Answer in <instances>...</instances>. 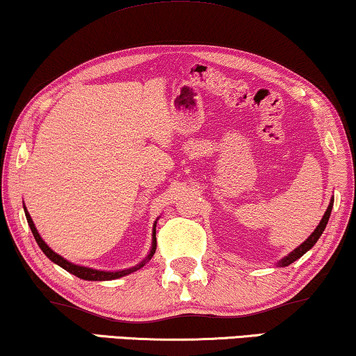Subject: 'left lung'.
Listing matches in <instances>:
<instances>
[{
  "instance_id": "8db88e82",
  "label": "left lung",
  "mask_w": 356,
  "mask_h": 356,
  "mask_svg": "<svg viewBox=\"0 0 356 356\" xmlns=\"http://www.w3.org/2000/svg\"><path fill=\"white\" fill-rule=\"evenodd\" d=\"M332 206H334V199H332V201H330L329 207H327V211H325L324 217H323V220L319 222V225L316 227V230H314L313 233H311V236L308 238V240H306V241L303 243V245H300L298 248H296V250L291 251L289 256L284 257V259H282V261L279 262V266H282V267H285V266H290L291 262H295L296 259H300V257L303 256L306 251H309L311 248H313V246L316 245V241L319 240V236L323 235V232H324L325 225H327V220H329V217H330V211H332Z\"/></svg>"
}]
</instances>
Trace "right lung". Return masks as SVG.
Masks as SVG:
<instances>
[{
	"mask_svg": "<svg viewBox=\"0 0 356 356\" xmlns=\"http://www.w3.org/2000/svg\"><path fill=\"white\" fill-rule=\"evenodd\" d=\"M26 217H27L29 227H31V230H32V233H33V238H35L37 245L40 246V250H42L43 252H45L47 257H50V259H51L53 262H55V264L61 266L63 269H65V270L71 272V274H74L76 277H79V279H84V280H113V279H120V277H123V275H128V274H131V272H134V270L140 269V267H143V266L145 264V261H149L150 257L154 256L155 248H157V240H155V227H154V241H152V250H150V254L147 256V259L140 262L139 266L133 267V269H126V270H120V272H105V270L89 269V267H82V266L71 264L70 261L63 259V257H61L60 254H56L55 251H51L50 248L47 246V243L42 240L40 235H38L37 228H35V225H33L32 218H31V216H29V212H27V211H26Z\"/></svg>",
	"mask_w": 356,
	"mask_h": 356,
	"instance_id": "right-lung-1",
	"label": "right lung"
}]
</instances>
